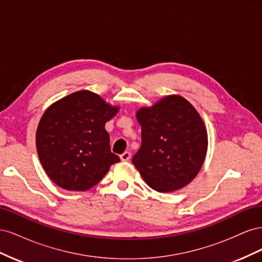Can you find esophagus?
Listing matches in <instances>:
<instances>
[{"mask_svg":"<svg viewBox=\"0 0 262 262\" xmlns=\"http://www.w3.org/2000/svg\"><path fill=\"white\" fill-rule=\"evenodd\" d=\"M130 157H131V153H130V152H124L123 154H121V155H120L121 161H123V162L129 161V160H130Z\"/></svg>","mask_w":262,"mask_h":262,"instance_id":"1","label":"esophagus"}]
</instances>
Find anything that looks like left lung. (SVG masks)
Returning <instances> with one entry per match:
<instances>
[{
  "label": "left lung",
  "instance_id": "obj_1",
  "mask_svg": "<svg viewBox=\"0 0 262 262\" xmlns=\"http://www.w3.org/2000/svg\"><path fill=\"white\" fill-rule=\"evenodd\" d=\"M142 143L132 163L158 192L187 186L199 172L208 148L201 117L184 97L167 96L137 113Z\"/></svg>",
  "mask_w": 262,
  "mask_h": 262
}]
</instances>
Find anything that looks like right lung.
Instances as JSON below:
<instances>
[{
	"label": "right lung",
	"mask_w": 262,
	"mask_h": 262,
	"mask_svg": "<svg viewBox=\"0 0 262 262\" xmlns=\"http://www.w3.org/2000/svg\"><path fill=\"white\" fill-rule=\"evenodd\" d=\"M118 113L98 95L81 91L46 110L36 133L39 160L59 187L85 191L120 162L112 153L105 124Z\"/></svg>",
	"instance_id": "obj_1"
}]
</instances>
